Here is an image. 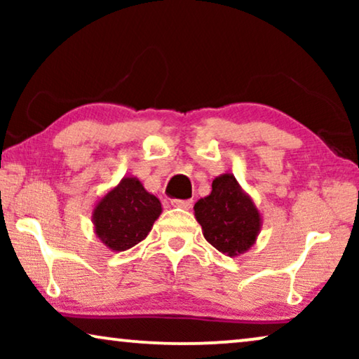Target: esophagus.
I'll list each match as a JSON object with an SVG mask.
<instances>
[{
    "mask_svg": "<svg viewBox=\"0 0 359 359\" xmlns=\"http://www.w3.org/2000/svg\"><path fill=\"white\" fill-rule=\"evenodd\" d=\"M171 205H173V208L188 210L193 208V199H171Z\"/></svg>",
    "mask_w": 359,
    "mask_h": 359,
    "instance_id": "1",
    "label": "esophagus"
}]
</instances>
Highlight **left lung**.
Returning a JSON list of instances; mask_svg holds the SVG:
<instances>
[{
    "mask_svg": "<svg viewBox=\"0 0 359 359\" xmlns=\"http://www.w3.org/2000/svg\"><path fill=\"white\" fill-rule=\"evenodd\" d=\"M194 217L203 227L204 238L230 258L247 253L257 243L263 224L252 196L232 173L212 181L210 194L194 204Z\"/></svg>",
    "mask_w": 359,
    "mask_h": 359,
    "instance_id": "obj_1",
    "label": "left lung"
}]
</instances>
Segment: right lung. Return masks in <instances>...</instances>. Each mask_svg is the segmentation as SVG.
<instances>
[{
    "instance_id": "right-lung-1",
    "label": "right lung",
    "mask_w": 359,
    "mask_h": 359,
    "mask_svg": "<svg viewBox=\"0 0 359 359\" xmlns=\"http://www.w3.org/2000/svg\"><path fill=\"white\" fill-rule=\"evenodd\" d=\"M161 214L160 199L135 176H124L95 204L91 222L96 237L112 252L142 242Z\"/></svg>"
}]
</instances>
